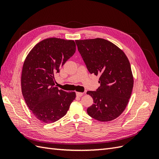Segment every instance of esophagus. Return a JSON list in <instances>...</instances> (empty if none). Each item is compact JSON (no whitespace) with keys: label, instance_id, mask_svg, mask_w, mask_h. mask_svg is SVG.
<instances>
[{"label":"esophagus","instance_id":"34e87169","mask_svg":"<svg viewBox=\"0 0 159 159\" xmlns=\"http://www.w3.org/2000/svg\"><path fill=\"white\" fill-rule=\"evenodd\" d=\"M84 93H81V92H76V95L78 96V97H81V96L84 95Z\"/></svg>","mask_w":159,"mask_h":159}]
</instances>
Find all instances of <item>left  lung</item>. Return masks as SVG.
Here are the masks:
<instances>
[{"label": "left lung", "mask_w": 159, "mask_h": 159, "mask_svg": "<svg viewBox=\"0 0 159 159\" xmlns=\"http://www.w3.org/2000/svg\"><path fill=\"white\" fill-rule=\"evenodd\" d=\"M90 74L99 75L100 86L88 91L93 104L90 117L99 121L117 118L126 108L133 88V76L127 56L116 45L103 38L75 40Z\"/></svg>", "instance_id": "obj_1"}]
</instances>
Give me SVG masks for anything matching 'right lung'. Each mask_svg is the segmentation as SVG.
Instances as JSON below:
<instances>
[{"instance_id":"obj_1","label":"right lung","mask_w":159,"mask_h":159,"mask_svg":"<svg viewBox=\"0 0 159 159\" xmlns=\"http://www.w3.org/2000/svg\"><path fill=\"white\" fill-rule=\"evenodd\" d=\"M75 49L74 40L47 38L34 46L24 62L22 95L34 115L43 123H54L63 117L75 98L74 91L59 90L55 85L56 74Z\"/></svg>"}]
</instances>
